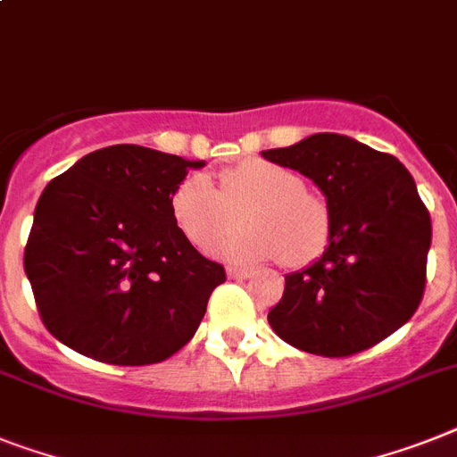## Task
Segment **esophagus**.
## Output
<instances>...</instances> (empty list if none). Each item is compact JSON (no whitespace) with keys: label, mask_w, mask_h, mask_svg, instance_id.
<instances>
[{"label":"esophagus","mask_w":457,"mask_h":457,"mask_svg":"<svg viewBox=\"0 0 457 457\" xmlns=\"http://www.w3.org/2000/svg\"><path fill=\"white\" fill-rule=\"evenodd\" d=\"M226 275L231 278V280H247L250 278V270H245V269H236V266H228L226 269Z\"/></svg>","instance_id":"esophagus-1"}]
</instances>
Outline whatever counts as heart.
<instances>
[{
    "label": "heart",
    "instance_id": "1",
    "mask_svg": "<svg viewBox=\"0 0 457 457\" xmlns=\"http://www.w3.org/2000/svg\"><path fill=\"white\" fill-rule=\"evenodd\" d=\"M243 228L217 247L236 263H266L285 259L308 263L329 240V207L305 188L292 168L250 158L221 170L217 188L203 172H191L170 195L177 228L198 250H210L236 224Z\"/></svg>",
    "mask_w": 457,
    "mask_h": 457
}]
</instances>
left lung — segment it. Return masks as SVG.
Listing matches in <instances>:
<instances>
[{"instance_id": "8db88e82", "label": "left lung", "mask_w": 457, "mask_h": 457, "mask_svg": "<svg viewBox=\"0 0 457 457\" xmlns=\"http://www.w3.org/2000/svg\"><path fill=\"white\" fill-rule=\"evenodd\" d=\"M270 163L299 170L327 195L329 245L285 278L269 322L282 341L322 357L371 348L411 320L423 301L432 221L409 170L357 139L318 133Z\"/></svg>"}]
</instances>
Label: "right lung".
<instances>
[{"mask_svg": "<svg viewBox=\"0 0 457 457\" xmlns=\"http://www.w3.org/2000/svg\"><path fill=\"white\" fill-rule=\"evenodd\" d=\"M203 165L114 145L46 184L25 273L41 322L60 343L116 367H145L194 338L226 270L177 228L170 195Z\"/></svg>", "mask_w": 457, "mask_h": 457, "instance_id": "right-lung-1", "label": "right lung"}]
</instances>
